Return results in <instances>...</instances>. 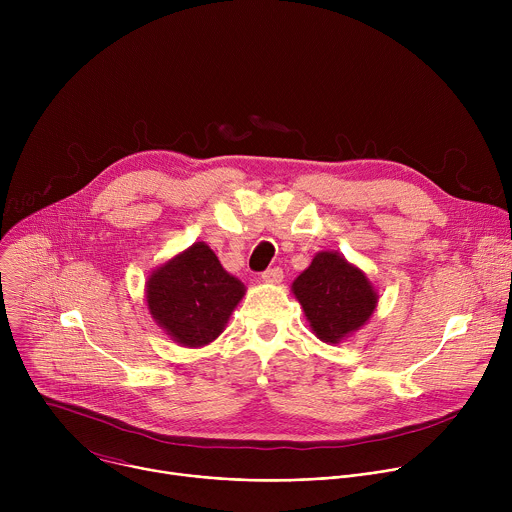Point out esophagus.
I'll list each match as a JSON object with an SVG mask.
<instances>
[{
    "instance_id": "34e87169",
    "label": "esophagus",
    "mask_w": 512,
    "mask_h": 512,
    "mask_svg": "<svg viewBox=\"0 0 512 512\" xmlns=\"http://www.w3.org/2000/svg\"><path fill=\"white\" fill-rule=\"evenodd\" d=\"M261 279L265 281V283H281L283 281V271L279 269V267H273V269H267V271H263V275H261Z\"/></svg>"
}]
</instances>
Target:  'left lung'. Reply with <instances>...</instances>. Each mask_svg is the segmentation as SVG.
<instances>
[{"mask_svg":"<svg viewBox=\"0 0 512 512\" xmlns=\"http://www.w3.org/2000/svg\"><path fill=\"white\" fill-rule=\"evenodd\" d=\"M291 294L300 302L312 334L332 346L367 324L379 304V291L367 273L336 251L316 253L291 283Z\"/></svg>","mask_w":512,"mask_h":512,"instance_id":"1","label":"left lung"}]
</instances>
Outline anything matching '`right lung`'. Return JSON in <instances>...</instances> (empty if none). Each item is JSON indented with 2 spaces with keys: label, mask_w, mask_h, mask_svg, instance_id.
<instances>
[{
  "label": "right lung",
  "mask_w": 512,
  "mask_h": 512,
  "mask_svg": "<svg viewBox=\"0 0 512 512\" xmlns=\"http://www.w3.org/2000/svg\"><path fill=\"white\" fill-rule=\"evenodd\" d=\"M245 291V283L221 265L214 251L196 241L148 275L145 304L170 340L200 348L225 332Z\"/></svg>",
  "instance_id": "obj_1"
}]
</instances>
